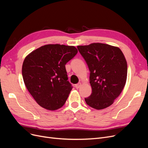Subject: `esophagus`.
<instances>
[{
  "label": "esophagus",
  "instance_id": "esophagus-1",
  "mask_svg": "<svg viewBox=\"0 0 148 148\" xmlns=\"http://www.w3.org/2000/svg\"><path fill=\"white\" fill-rule=\"evenodd\" d=\"M80 86H81V83L79 82V83H78L76 84L75 85V87L76 89H79V88L80 87Z\"/></svg>",
  "mask_w": 148,
  "mask_h": 148
}]
</instances>
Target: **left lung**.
<instances>
[{
	"label": "left lung",
	"instance_id": "8db88e82",
	"mask_svg": "<svg viewBox=\"0 0 148 148\" xmlns=\"http://www.w3.org/2000/svg\"><path fill=\"white\" fill-rule=\"evenodd\" d=\"M90 71L92 94L86 104L97 110L111 106L122 91L127 80V63L122 51L102 43L77 46Z\"/></svg>",
	"mask_w": 148,
	"mask_h": 148
}]
</instances>
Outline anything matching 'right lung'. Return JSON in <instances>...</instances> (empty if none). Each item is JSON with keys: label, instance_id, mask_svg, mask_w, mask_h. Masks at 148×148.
Here are the masks:
<instances>
[{"label": "right lung", "instance_id": "obj_1", "mask_svg": "<svg viewBox=\"0 0 148 148\" xmlns=\"http://www.w3.org/2000/svg\"><path fill=\"white\" fill-rule=\"evenodd\" d=\"M74 46L48 44L34 50L25 58L23 79L36 102L49 110L63 106L73 88L68 81L65 65L77 54Z\"/></svg>", "mask_w": 148, "mask_h": 148}]
</instances>
